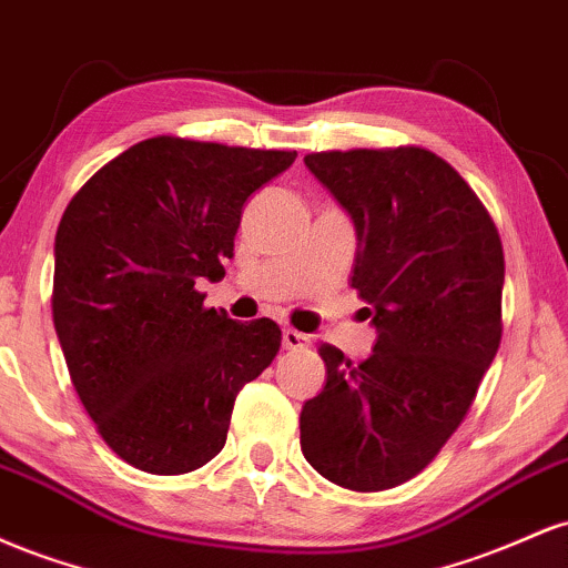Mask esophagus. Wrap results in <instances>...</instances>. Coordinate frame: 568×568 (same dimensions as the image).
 <instances>
[{"mask_svg":"<svg viewBox=\"0 0 568 568\" xmlns=\"http://www.w3.org/2000/svg\"><path fill=\"white\" fill-rule=\"evenodd\" d=\"M283 347L285 349H306L310 347V336L298 334V331H293V328H285L283 331Z\"/></svg>","mask_w":568,"mask_h":568,"instance_id":"esophagus-1","label":"esophagus"}]
</instances>
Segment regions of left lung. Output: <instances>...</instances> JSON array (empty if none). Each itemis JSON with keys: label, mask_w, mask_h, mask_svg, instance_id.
Masks as SVG:
<instances>
[{"label": "left lung", "mask_w": 568, "mask_h": 568, "mask_svg": "<svg viewBox=\"0 0 568 568\" xmlns=\"http://www.w3.org/2000/svg\"><path fill=\"white\" fill-rule=\"evenodd\" d=\"M355 224L352 288L376 344L352 363L323 344L302 452L331 484L384 491L422 473L470 410L501 338L505 256L467 181L419 146L306 154Z\"/></svg>", "instance_id": "8db88e82"}]
</instances>
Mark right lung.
I'll return each instance as SVG.
<instances>
[{
  "label": "right lung",
  "mask_w": 568,
  "mask_h": 568,
  "mask_svg": "<svg viewBox=\"0 0 568 568\" xmlns=\"http://www.w3.org/2000/svg\"><path fill=\"white\" fill-rule=\"evenodd\" d=\"M296 152L158 135L103 165L55 234L53 323L106 446L154 475L192 473L226 443L234 397L275 361L270 317L205 310L245 200Z\"/></svg>",
  "instance_id": "add662e5"
}]
</instances>
